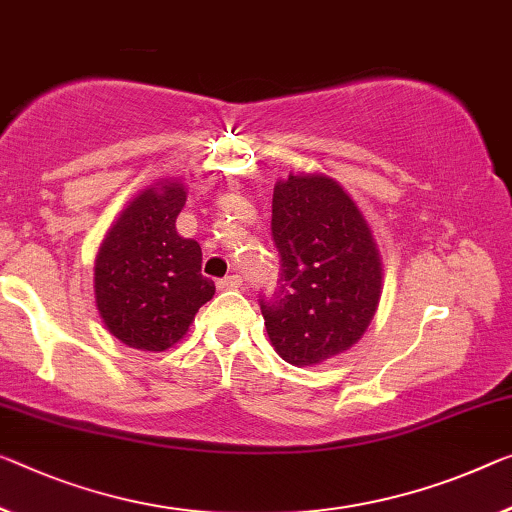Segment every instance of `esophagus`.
Segmentation results:
<instances>
[{"instance_id":"obj_1","label":"esophagus","mask_w":512,"mask_h":512,"mask_svg":"<svg viewBox=\"0 0 512 512\" xmlns=\"http://www.w3.org/2000/svg\"><path fill=\"white\" fill-rule=\"evenodd\" d=\"M240 286H242L240 274H229V277H224V279L217 281V288L219 290H238Z\"/></svg>"}]
</instances>
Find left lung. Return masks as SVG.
Here are the masks:
<instances>
[{"mask_svg": "<svg viewBox=\"0 0 512 512\" xmlns=\"http://www.w3.org/2000/svg\"><path fill=\"white\" fill-rule=\"evenodd\" d=\"M272 240L279 281L261 311L274 350L293 366L350 350L382 293V261L357 203L332 178L290 174L274 185Z\"/></svg>", "mask_w": 512, "mask_h": 512, "instance_id": "left-lung-1", "label": "left lung"}]
</instances>
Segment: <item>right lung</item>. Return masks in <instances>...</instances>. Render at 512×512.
<instances>
[{"label": "right lung", "mask_w": 512, "mask_h": 512, "mask_svg": "<svg viewBox=\"0 0 512 512\" xmlns=\"http://www.w3.org/2000/svg\"><path fill=\"white\" fill-rule=\"evenodd\" d=\"M185 199L183 183L148 187L100 245L93 274L96 306L109 332L130 348H171L215 295V283L201 274L199 242L176 231Z\"/></svg>", "instance_id": "1"}]
</instances>
